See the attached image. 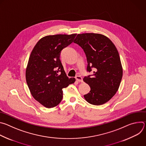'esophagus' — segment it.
I'll return each instance as SVG.
<instances>
[{"instance_id": "esophagus-1", "label": "esophagus", "mask_w": 146, "mask_h": 146, "mask_svg": "<svg viewBox=\"0 0 146 146\" xmlns=\"http://www.w3.org/2000/svg\"><path fill=\"white\" fill-rule=\"evenodd\" d=\"M76 78L77 81H78V82H83L82 78L80 76H77L76 77Z\"/></svg>"}]
</instances>
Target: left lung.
<instances>
[{
  "instance_id": "1",
  "label": "left lung",
  "mask_w": 146,
  "mask_h": 146,
  "mask_svg": "<svg viewBox=\"0 0 146 146\" xmlns=\"http://www.w3.org/2000/svg\"><path fill=\"white\" fill-rule=\"evenodd\" d=\"M73 42L84 50L87 59V71L93 75L83 78L91 88L84 95L94 105L110 100L118 91L122 77V67L117 48L106 36L94 33L78 34Z\"/></svg>"
}]
</instances>
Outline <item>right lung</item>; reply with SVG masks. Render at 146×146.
Instances as JSON below:
<instances>
[{"label": "right lung", "instance_id": "1", "mask_svg": "<svg viewBox=\"0 0 146 146\" xmlns=\"http://www.w3.org/2000/svg\"><path fill=\"white\" fill-rule=\"evenodd\" d=\"M77 34L48 35L40 38L30 55L26 80L35 100L47 108L56 106L63 98L62 89L73 84L59 59L61 50L70 45Z\"/></svg>", "mask_w": 146, "mask_h": 146}]
</instances>
